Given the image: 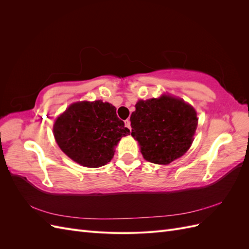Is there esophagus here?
Masks as SVG:
<instances>
[{"instance_id": "obj_1", "label": "esophagus", "mask_w": 249, "mask_h": 249, "mask_svg": "<svg viewBox=\"0 0 249 249\" xmlns=\"http://www.w3.org/2000/svg\"><path fill=\"white\" fill-rule=\"evenodd\" d=\"M124 125L127 127V129H130L131 130V122L129 119H126L125 122H124Z\"/></svg>"}]
</instances>
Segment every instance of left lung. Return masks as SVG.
I'll use <instances>...</instances> for the list:
<instances>
[{
    "instance_id": "obj_1",
    "label": "left lung",
    "mask_w": 249,
    "mask_h": 249,
    "mask_svg": "<svg viewBox=\"0 0 249 249\" xmlns=\"http://www.w3.org/2000/svg\"><path fill=\"white\" fill-rule=\"evenodd\" d=\"M135 108L131 135L146 161L167 165L189 149L198 123L196 111L189 104L163 94L159 99L140 100Z\"/></svg>"
}]
</instances>
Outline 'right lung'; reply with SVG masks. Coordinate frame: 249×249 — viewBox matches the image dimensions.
Here are the masks:
<instances>
[{"mask_svg":"<svg viewBox=\"0 0 249 249\" xmlns=\"http://www.w3.org/2000/svg\"><path fill=\"white\" fill-rule=\"evenodd\" d=\"M54 136L62 152L82 166L96 168L114 156V147L130 130L116 108L102 101L73 103L54 124Z\"/></svg>","mask_w":249,"mask_h":249,"instance_id":"right-lung-1","label":"right lung"}]
</instances>
